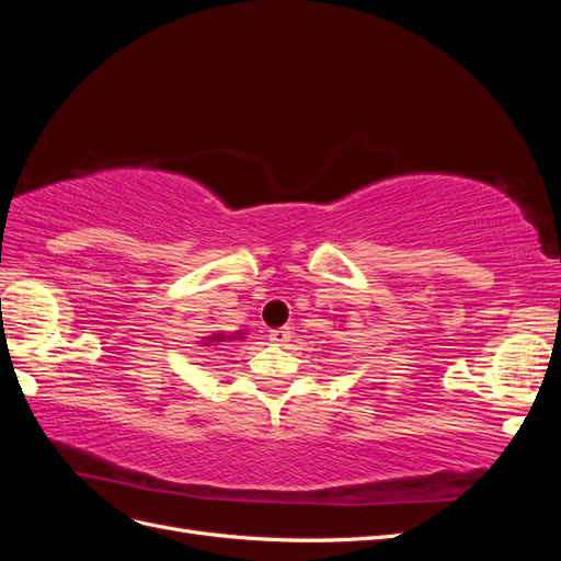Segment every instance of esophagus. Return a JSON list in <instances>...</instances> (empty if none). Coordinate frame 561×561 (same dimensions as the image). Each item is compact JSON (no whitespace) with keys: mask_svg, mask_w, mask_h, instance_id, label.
Wrapping results in <instances>:
<instances>
[{"mask_svg":"<svg viewBox=\"0 0 561 561\" xmlns=\"http://www.w3.org/2000/svg\"><path fill=\"white\" fill-rule=\"evenodd\" d=\"M268 339H271V342H274L276 346H283V344L290 342V330H287V328L271 330V332H268Z\"/></svg>","mask_w":561,"mask_h":561,"instance_id":"esophagus-1","label":"esophagus"}]
</instances>
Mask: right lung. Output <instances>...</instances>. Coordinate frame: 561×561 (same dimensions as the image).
Returning <instances> with one entry per match:
<instances>
[{
	"mask_svg": "<svg viewBox=\"0 0 561 561\" xmlns=\"http://www.w3.org/2000/svg\"><path fill=\"white\" fill-rule=\"evenodd\" d=\"M245 334L248 332H213V334H208V336H201V344L203 346H219V344H225V342H241V339H245Z\"/></svg>",
	"mask_w": 561,
	"mask_h": 561,
	"instance_id": "right-lung-1",
	"label": "right lung"
}]
</instances>
